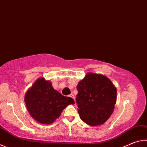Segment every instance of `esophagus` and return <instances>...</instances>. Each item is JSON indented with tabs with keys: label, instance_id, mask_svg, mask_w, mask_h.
<instances>
[{
	"label": "esophagus",
	"instance_id": "esophagus-1",
	"mask_svg": "<svg viewBox=\"0 0 147 147\" xmlns=\"http://www.w3.org/2000/svg\"><path fill=\"white\" fill-rule=\"evenodd\" d=\"M69 96H70L71 98H73V99L74 100V96L73 94H71L69 95Z\"/></svg>",
	"mask_w": 147,
	"mask_h": 147
}]
</instances>
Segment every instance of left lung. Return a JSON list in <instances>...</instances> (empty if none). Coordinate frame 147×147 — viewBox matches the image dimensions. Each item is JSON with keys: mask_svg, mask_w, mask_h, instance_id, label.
<instances>
[{"mask_svg": "<svg viewBox=\"0 0 147 147\" xmlns=\"http://www.w3.org/2000/svg\"><path fill=\"white\" fill-rule=\"evenodd\" d=\"M80 117L90 126L101 125L113 114L117 90L109 78L101 74L88 73L77 85Z\"/></svg>", "mask_w": 147, "mask_h": 147, "instance_id": "obj_1", "label": "left lung"}]
</instances>
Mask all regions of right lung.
Segmentation results:
<instances>
[{
	"label": "right lung",
	"instance_id": "obj_1",
	"mask_svg": "<svg viewBox=\"0 0 147 147\" xmlns=\"http://www.w3.org/2000/svg\"><path fill=\"white\" fill-rule=\"evenodd\" d=\"M24 101L32 118L45 125L53 123L67 106L74 104L73 98L61 94L44 77L37 79L27 90Z\"/></svg>",
	"mask_w": 147,
	"mask_h": 147
}]
</instances>
